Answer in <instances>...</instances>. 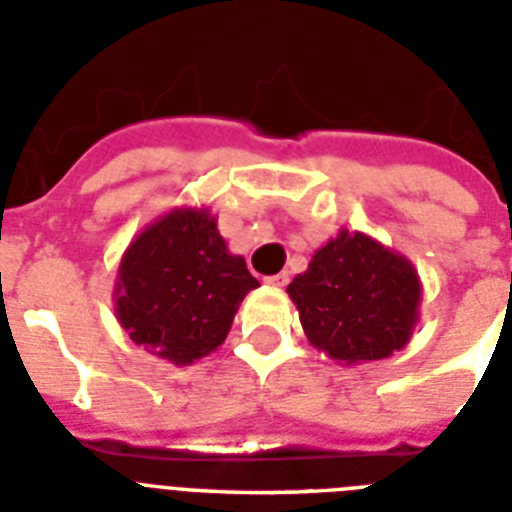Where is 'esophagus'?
I'll return each mask as SVG.
<instances>
[{
	"instance_id": "34e87169",
	"label": "esophagus",
	"mask_w": 512,
	"mask_h": 512,
	"mask_svg": "<svg viewBox=\"0 0 512 512\" xmlns=\"http://www.w3.org/2000/svg\"><path fill=\"white\" fill-rule=\"evenodd\" d=\"M265 281H268L270 286H286L289 284V273H286V270H281V273H276V276H268Z\"/></svg>"
}]
</instances>
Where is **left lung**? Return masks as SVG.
<instances>
[{"label":"left lung","instance_id":"8db88e82","mask_svg":"<svg viewBox=\"0 0 512 512\" xmlns=\"http://www.w3.org/2000/svg\"><path fill=\"white\" fill-rule=\"evenodd\" d=\"M286 292L307 342L336 363L357 365L392 357L410 342L423 286L405 255L342 228Z\"/></svg>","mask_w":512,"mask_h":512}]
</instances>
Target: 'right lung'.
I'll return each mask as SVG.
<instances>
[{"label":"right lung","mask_w":512,"mask_h":512,"mask_svg":"<svg viewBox=\"0 0 512 512\" xmlns=\"http://www.w3.org/2000/svg\"><path fill=\"white\" fill-rule=\"evenodd\" d=\"M257 286L207 207H173L126 247L112 299L118 323L149 355L191 365L226 342Z\"/></svg>","instance_id":"add662e5"}]
</instances>
